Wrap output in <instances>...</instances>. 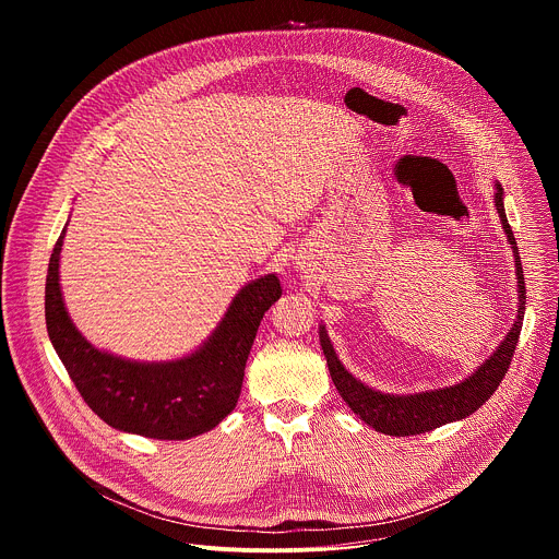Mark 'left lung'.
<instances>
[{
    "mask_svg": "<svg viewBox=\"0 0 559 559\" xmlns=\"http://www.w3.org/2000/svg\"><path fill=\"white\" fill-rule=\"evenodd\" d=\"M493 203L502 223V229L507 234V241L513 250L515 259V276H518V309L513 325L502 338V343L493 349V354L483 360V365H477L466 378H462L455 384L440 386V389H427L418 393H386L378 391L362 380H358L352 371L345 369L341 362L328 328L321 323L318 325V338H321L323 354L328 358V367L332 373V380L343 395V401L347 407L369 427L384 436H418L431 429H438L447 423L462 420L471 414L480 409L489 397L496 393L500 386L504 373L509 371L520 332H522V318L526 309V287H524V274H522V263H520V252L515 236L511 231V225L507 221L504 212V190L496 181L493 183Z\"/></svg>",
    "mask_w": 559,
    "mask_h": 559,
    "instance_id": "8db88e82",
    "label": "left lung"
}]
</instances>
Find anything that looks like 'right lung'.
<instances>
[{
	"mask_svg": "<svg viewBox=\"0 0 559 559\" xmlns=\"http://www.w3.org/2000/svg\"><path fill=\"white\" fill-rule=\"evenodd\" d=\"M66 227L48 263L46 330L88 407L112 429L154 440L212 431L236 407L259 325L283 294L278 276L265 274L238 289L194 352L175 360H132L95 347L74 328L59 283Z\"/></svg>",
	"mask_w": 559,
	"mask_h": 559,
	"instance_id": "right-lung-1",
	"label": "right lung"
}]
</instances>
